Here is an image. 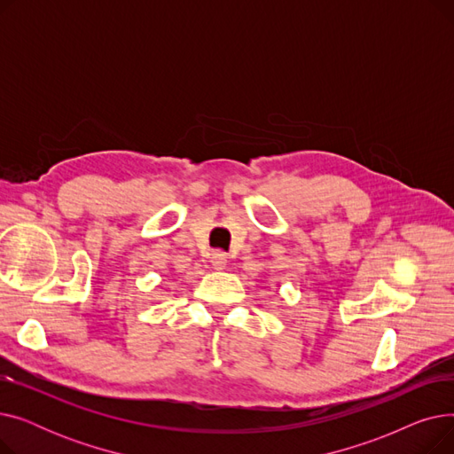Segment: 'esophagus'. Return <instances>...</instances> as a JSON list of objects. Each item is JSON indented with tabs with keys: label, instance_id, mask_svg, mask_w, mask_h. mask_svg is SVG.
Returning a JSON list of instances; mask_svg holds the SVG:
<instances>
[{
	"label": "esophagus",
	"instance_id": "obj_1",
	"mask_svg": "<svg viewBox=\"0 0 454 454\" xmlns=\"http://www.w3.org/2000/svg\"><path fill=\"white\" fill-rule=\"evenodd\" d=\"M226 263H228V257H226L224 252L217 250V252L211 254V267H213L215 270H223V269L226 267Z\"/></svg>",
	"mask_w": 454,
	"mask_h": 454
}]
</instances>
